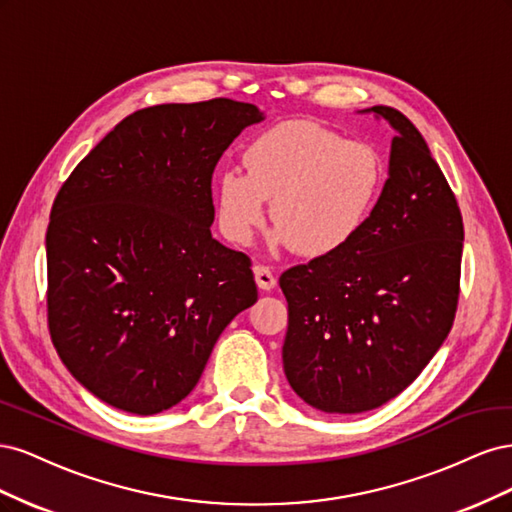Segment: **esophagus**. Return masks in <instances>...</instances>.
<instances>
[{"label": "esophagus", "mask_w": 512, "mask_h": 512, "mask_svg": "<svg viewBox=\"0 0 512 512\" xmlns=\"http://www.w3.org/2000/svg\"><path fill=\"white\" fill-rule=\"evenodd\" d=\"M254 277H256L258 288H262V290H273L275 284H277L273 271L269 267H265V265H256L254 267Z\"/></svg>", "instance_id": "1"}]
</instances>
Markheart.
Masks as SVG:
<instances>
[{"mask_svg": "<svg viewBox=\"0 0 512 512\" xmlns=\"http://www.w3.org/2000/svg\"><path fill=\"white\" fill-rule=\"evenodd\" d=\"M241 164L243 173L228 170L215 181L222 235L250 245L271 203V247H297L307 258L335 256L359 239L384 188L374 147L303 119L254 136Z\"/></svg>", "mask_w": 512, "mask_h": 512, "instance_id": "heart-1", "label": "heart"}]
</instances>
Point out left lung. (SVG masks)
Wrapping results in <instances>:
<instances>
[{
	"label": "left lung",
	"instance_id": "left-lung-1",
	"mask_svg": "<svg viewBox=\"0 0 512 512\" xmlns=\"http://www.w3.org/2000/svg\"><path fill=\"white\" fill-rule=\"evenodd\" d=\"M395 130L378 205L344 252L282 273L286 378L329 414L374 410L410 386L453 327L463 220L425 138L391 106Z\"/></svg>",
	"mask_w": 512,
	"mask_h": 512
}]
</instances>
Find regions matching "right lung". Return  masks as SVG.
Returning a JSON list of instances; mask_svg holds the SVG:
<instances>
[{"instance_id": "1", "label": "right lung", "mask_w": 512, "mask_h": 512, "mask_svg": "<svg viewBox=\"0 0 512 512\" xmlns=\"http://www.w3.org/2000/svg\"><path fill=\"white\" fill-rule=\"evenodd\" d=\"M262 119L228 98L149 106L61 185L46 230L49 331L104 404L141 416L177 406L230 320L256 303L252 260L211 237V177Z\"/></svg>"}]
</instances>
